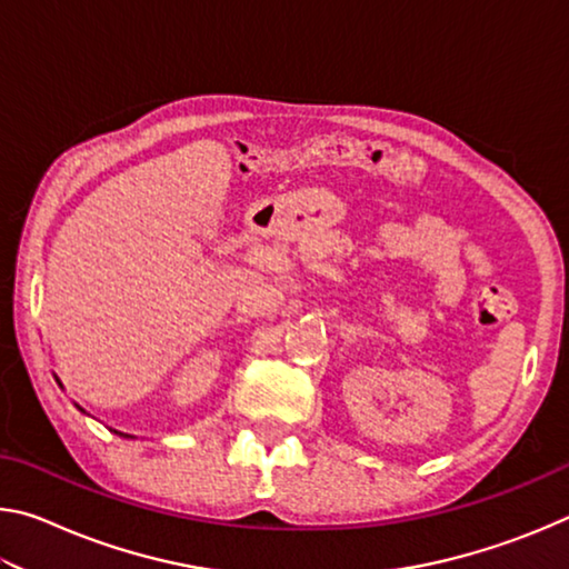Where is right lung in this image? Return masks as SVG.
<instances>
[{"label":"right lung","instance_id":"1","mask_svg":"<svg viewBox=\"0 0 569 569\" xmlns=\"http://www.w3.org/2000/svg\"><path fill=\"white\" fill-rule=\"evenodd\" d=\"M54 379H57V377H54ZM57 383H60V381H57ZM60 387H62V383H60ZM77 409H80V411H84L82 407H77ZM114 435H120V437H124V439H132L130 435H122V431H114Z\"/></svg>","mask_w":569,"mask_h":569}]
</instances>
